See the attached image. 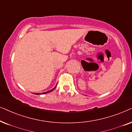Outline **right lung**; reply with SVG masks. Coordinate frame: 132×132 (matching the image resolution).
I'll use <instances>...</instances> for the list:
<instances>
[{"instance_id": "1", "label": "right lung", "mask_w": 132, "mask_h": 132, "mask_svg": "<svg viewBox=\"0 0 132 132\" xmlns=\"http://www.w3.org/2000/svg\"><path fill=\"white\" fill-rule=\"evenodd\" d=\"M56 86H57V85H56V86H55V87H54L53 89H51V90H48V91H47V92H43V93H41V94H40V95H42V94H47V93H49V92H52V90H54V89L55 88V87H56ZM37 94V95H38V94Z\"/></svg>"}]
</instances>
